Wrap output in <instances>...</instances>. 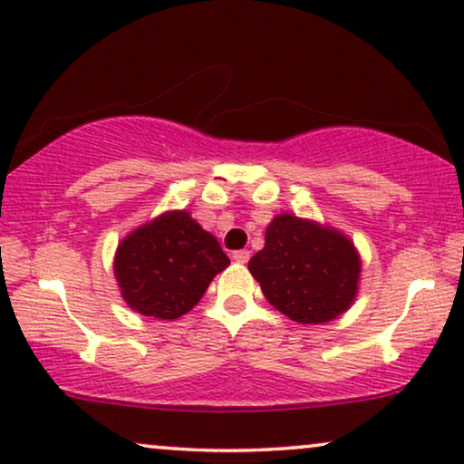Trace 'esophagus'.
Listing matches in <instances>:
<instances>
[{"label": "esophagus", "mask_w": 464, "mask_h": 464, "mask_svg": "<svg viewBox=\"0 0 464 464\" xmlns=\"http://www.w3.org/2000/svg\"><path fill=\"white\" fill-rule=\"evenodd\" d=\"M232 260L238 262V265H245V262L249 260V251L247 249H237L232 254Z\"/></svg>", "instance_id": "obj_1"}]
</instances>
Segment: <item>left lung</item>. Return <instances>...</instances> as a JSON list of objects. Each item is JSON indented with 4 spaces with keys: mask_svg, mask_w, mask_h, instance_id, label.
Returning a JSON list of instances; mask_svg holds the SVG:
<instances>
[{
    "mask_svg": "<svg viewBox=\"0 0 464 464\" xmlns=\"http://www.w3.org/2000/svg\"><path fill=\"white\" fill-rule=\"evenodd\" d=\"M249 271L276 310L295 323L320 324L351 307L362 262L344 234L277 215Z\"/></svg>",
    "mask_w": 464,
    "mask_h": 464,
    "instance_id": "1",
    "label": "left lung"
}]
</instances>
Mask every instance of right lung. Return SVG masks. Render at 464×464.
Here are the masks:
<instances>
[{
	"mask_svg": "<svg viewBox=\"0 0 464 464\" xmlns=\"http://www.w3.org/2000/svg\"><path fill=\"white\" fill-rule=\"evenodd\" d=\"M230 265L221 245L185 210L165 213L120 243L116 279L124 301L144 316L174 320L202 299Z\"/></svg>",
	"mask_w": 464,
	"mask_h": 464,
	"instance_id": "1",
	"label": "right lung"
}]
</instances>
